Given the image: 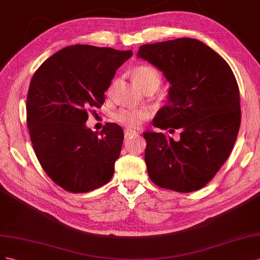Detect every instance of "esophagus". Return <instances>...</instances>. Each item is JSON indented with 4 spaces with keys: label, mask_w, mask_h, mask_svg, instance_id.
<instances>
[{
    "label": "esophagus",
    "mask_w": 260,
    "mask_h": 260,
    "mask_svg": "<svg viewBox=\"0 0 260 260\" xmlns=\"http://www.w3.org/2000/svg\"><path fill=\"white\" fill-rule=\"evenodd\" d=\"M136 134H137V132H136L135 129H133V128H126L125 132H124V137H125V139H128V138H131L132 136H134V135H136Z\"/></svg>",
    "instance_id": "esophagus-1"
}]
</instances>
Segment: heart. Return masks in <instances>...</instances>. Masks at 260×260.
Listing matches in <instances>:
<instances>
[{
  "label": "heart",
  "instance_id": "b5f03b06",
  "mask_svg": "<svg viewBox=\"0 0 260 260\" xmlns=\"http://www.w3.org/2000/svg\"><path fill=\"white\" fill-rule=\"evenodd\" d=\"M133 75L140 88L153 86L157 89L161 84V76L159 72L151 66H138L133 71ZM150 115V111L146 108H123L114 114L116 122L129 127H136L142 124L144 120Z\"/></svg>",
  "mask_w": 260,
  "mask_h": 260
}]
</instances>
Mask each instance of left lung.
<instances>
[{"instance_id": "8db88e82", "label": "left lung", "mask_w": 260, "mask_h": 260, "mask_svg": "<svg viewBox=\"0 0 260 260\" xmlns=\"http://www.w3.org/2000/svg\"><path fill=\"white\" fill-rule=\"evenodd\" d=\"M137 57L157 68L170 83L168 105L152 125L181 128L177 142L163 133H144L148 175L162 188H203L224 165L239 134L241 103L234 74L223 57L197 39L144 44Z\"/></svg>"}]
</instances>
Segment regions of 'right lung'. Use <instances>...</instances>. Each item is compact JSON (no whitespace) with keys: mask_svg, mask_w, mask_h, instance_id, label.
<instances>
[{"mask_svg":"<svg viewBox=\"0 0 260 260\" xmlns=\"http://www.w3.org/2000/svg\"><path fill=\"white\" fill-rule=\"evenodd\" d=\"M129 51L76 44L60 50L37 70L27 97V126L37 158L58 186L86 192L114 174L124 133L108 123L87 127L88 110L101 108L116 70Z\"/></svg>","mask_w":260,"mask_h":260,"instance_id":"right-lung-1","label":"right lung"}]
</instances>
